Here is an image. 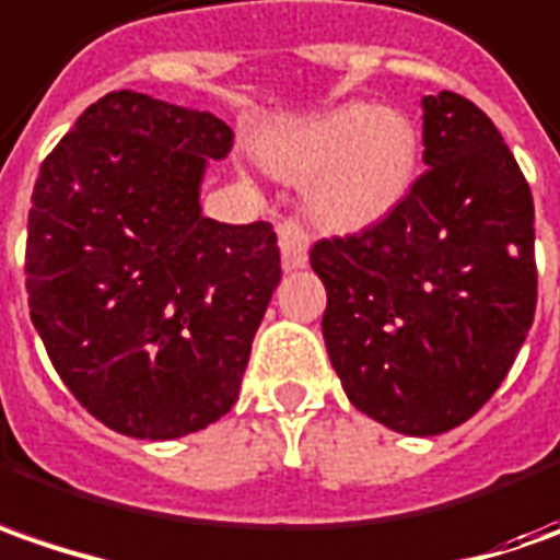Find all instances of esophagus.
Segmentation results:
<instances>
[{
	"instance_id": "obj_1",
	"label": "esophagus",
	"mask_w": 560,
	"mask_h": 560,
	"mask_svg": "<svg viewBox=\"0 0 560 560\" xmlns=\"http://www.w3.org/2000/svg\"><path fill=\"white\" fill-rule=\"evenodd\" d=\"M279 247L284 269H300V266H306V254H310V232L298 220H281Z\"/></svg>"
}]
</instances>
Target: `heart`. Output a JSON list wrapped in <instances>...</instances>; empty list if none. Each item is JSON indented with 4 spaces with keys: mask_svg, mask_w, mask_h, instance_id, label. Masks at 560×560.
<instances>
[{
    "mask_svg": "<svg viewBox=\"0 0 560 560\" xmlns=\"http://www.w3.org/2000/svg\"><path fill=\"white\" fill-rule=\"evenodd\" d=\"M418 148V129L406 114L350 102L266 136L257 151L281 179H313L310 210L318 222L359 229L406 198Z\"/></svg>",
    "mask_w": 560,
    "mask_h": 560,
    "instance_id": "1",
    "label": "heart"
}]
</instances>
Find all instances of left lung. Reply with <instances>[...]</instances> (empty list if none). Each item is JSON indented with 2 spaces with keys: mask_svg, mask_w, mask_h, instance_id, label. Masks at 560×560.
<instances>
[{
  "mask_svg": "<svg viewBox=\"0 0 560 560\" xmlns=\"http://www.w3.org/2000/svg\"><path fill=\"white\" fill-rule=\"evenodd\" d=\"M424 107V164L357 235L322 238V338L359 412L409 436L468 421L509 375L536 313L533 195L499 129L465 95Z\"/></svg>",
  "mask_w": 560,
  "mask_h": 560,
  "instance_id": "obj_1",
  "label": "left lung"
}]
</instances>
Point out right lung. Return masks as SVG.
I'll return each mask as SVG.
<instances>
[{
  "label": "right lung",
  "instance_id": "add662e5",
  "mask_svg": "<svg viewBox=\"0 0 560 560\" xmlns=\"http://www.w3.org/2000/svg\"><path fill=\"white\" fill-rule=\"evenodd\" d=\"M232 139L207 110L120 89L39 166L30 318L70 394L117 434L176 440L238 399L281 260L272 222L201 217L207 161Z\"/></svg>",
  "mask_w": 560,
  "mask_h": 560
}]
</instances>
